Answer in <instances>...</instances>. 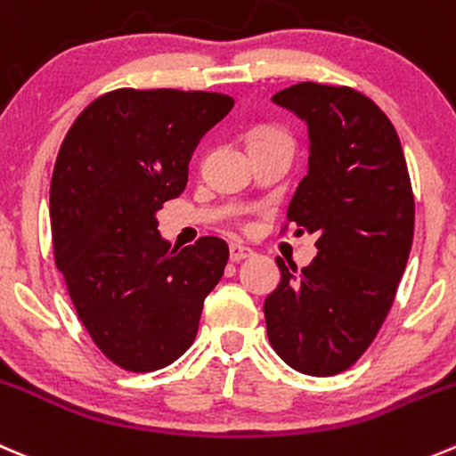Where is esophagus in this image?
<instances>
[{
  "instance_id": "34e87169",
  "label": "esophagus",
  "mask_w": 456,
  "mask_h": 456,
  "mask_svg": "<svg viewBox=\"0 0 456 456\" xmlns=\"http://www.w3.org/2000/svg\"><path fill=\"white\" fill-rule=\"evenodd\" d=\"M251 256H254V249H249L247 245H240V242H232V245H229V258H232L233 263H240V260L251 258Z\"/></svg>"
}]
</instances>
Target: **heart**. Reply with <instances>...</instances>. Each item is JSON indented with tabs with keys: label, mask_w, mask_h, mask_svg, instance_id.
Listing matches in <instances>:
<instances>
[{
	"label": "heart",
	"mask_w": 456,
	"mask_h": 456,
	"mask_svg": "<svg viewBox=\"0 0 456 456\" xmlns=\"http://www.w3.org/2000/svg\"><path fill=\"white\" fill-rule=\"evenodd\" d=\"M256 138H281V140H289L285 134H282V131H276V129H263V131H258V134H256L251 140H256Z\"/></svg>",
	"instance_id": "1"
}]
</instances>
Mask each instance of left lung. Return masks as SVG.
<instances>
[{
    "label": "left lung",
    "instance_id": "8db88e82",
    "mask_svg": "<svg viewBox=\"0 0 456 456\" xmlns=\"http://www.w3.org/2000/svg\"><path fill=\"white\" fill-rule=\"evenodd\" d=\"M307 125V175L287 223L316 233L318 256L265 298L267 336L296 372L331 377L359 361L386 321L408 265L414 198L399 135L363 93L300 82L272 97Z\"/></svg>",
    "mask_w": 456,
    "mask_h": 456
}]
</instances>
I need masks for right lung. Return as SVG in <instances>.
Segmentation results:
<instances>
[{"label": "right lung", "mask_w": 456, "mask_h": 456, "mask_svg": "<svg viewBox=\"0 0 456 456\" xmlns=\"http://www.w3.org/2000/svg\"><path fill=\"white\" fill-rule=\"evenodd\" d=\"M233 100L223 93L120 88L86 106L66 134L51 180L57 269L93 343L120 368L153 372L189 350L227 242L184 249L156 214L187 187L189 160Z\"/></svg>", "instance_id": "add662e5"}]
</instances>
